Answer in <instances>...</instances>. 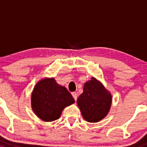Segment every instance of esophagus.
Wrapping results in <instances>:
<instances>
[{
	"label": "esophagus",
	"mask_w": 147,
	"mask_h": 147,
	"mask_svg": "<svg viewBox=\"0 0 147 147\" xmlns=\"http://www.w3.org/2000/svg\"><path fill=\"white\" fill-rule=\"evenodd\" d=\"M72 97L74 98V99H75V100L76 101L77 98H78V94H77L75 92H72Z\"/></svg>",
	"instance_id": "1"
}]
</instances>
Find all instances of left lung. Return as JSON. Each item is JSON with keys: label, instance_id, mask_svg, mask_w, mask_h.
Here are the masks:
<instances>
[{"label": "left lung", "instance_id": "1", "mask_svg": "<svg viewBox=\"0 0 147 147\" xmlns=\"http://www.w3.org/2000/svg\"><path fill=\"white\" fill-rule=\"evenodd\" d=\"M111 102V94L95 78L84 84L83 92L77 100L84 119L90 123L104 119L109 112Z\"/></svg>", "mask_w": 147, "mask_h": 147}]
</instances>
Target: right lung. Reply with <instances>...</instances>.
I'll return each mask as SVG.
<instances>
[{"label": "right lung", "instance_id": "1", "mask_svg": "<svg viewBox=\"0 0 147 147\" xmlns=\"http://www.w3.org/2000/svg\"><path fill=\"white\" fill-rule=\"evenodd\" d=\"M75 102L65 87L57 83L54 78H45L36 83L31 94L32 110L39 119L50 122L61 116L65 107Z\"/></svg>", "mask_w": 147, "mask_h": 147}]
</instances>
